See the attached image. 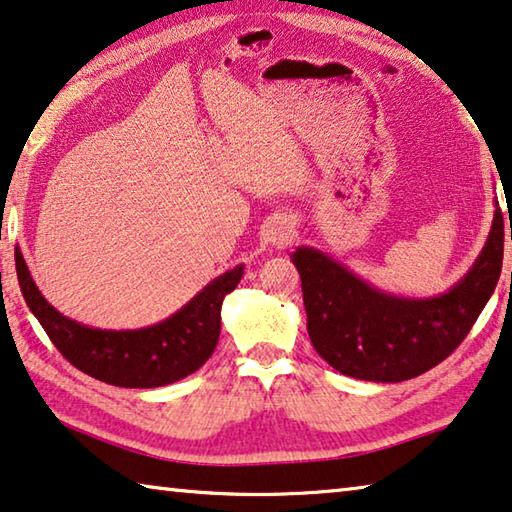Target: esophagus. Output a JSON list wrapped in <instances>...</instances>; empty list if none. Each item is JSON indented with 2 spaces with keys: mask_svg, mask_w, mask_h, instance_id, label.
Wrapping results in <instances>:
<instances>
[{
  "mask_svg": "<svg viewBox=\"0 0 512 512\" xmlns=\"http://www.w3.org/2000/svg\"><path fill=\"white\" fill-rule=\"evenodd\" d=\"M291 237H294V223H291L289 218H282V216L271 221L269 230H266V241H269L275 248L287 246Z\"/></svg>",
  "mask_w": 512,
  "mask_h": 512,
  "instance_id": "esophagus-1",
  "label": "esophagus"
}]
</instances>
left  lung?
Masks as SVG:
<instances>
[{
    "label": "left lung",
    "mask_w": 512,
    "mask_h": 512,
    "mask_svg": "<svg viewBox=\"0 0 512 512\" xmlns=\"http://www.w3.org/2000/svg\"><path fill=\"white\" fill-rule=\"evenodd\" d=\"M291 262L300 273L307 332L316 353L344 376L401 383L449 358L494 294L504 262V214L494 198L483 250L440 296L389 294L310 246H298Z\"/></svg>",
    "instance_id": "1"
}]
</instances>
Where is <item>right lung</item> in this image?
<instances>
[{
	"label": "right lung",
	"instance_id": "obj_1",
	"mask_svg": "<svg viewBox=\"0 0 512 512\" xmlns=\"http://www.w3.org/2000/svg\"><path fill=\"white\" fill-rule=\"evenodd\" d=\"M15 271L22 296L47 337L72 367L116 387H164L212 358L221 335V307L243 275V264L218 275L168 319L136 330H102L63 316L40 294L20 248Z\"/></svg>",
	"mask_w": 512,
	"mask_h": 512
}]
</instances>
